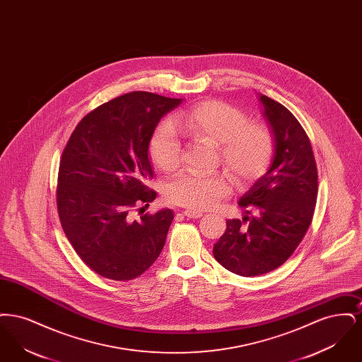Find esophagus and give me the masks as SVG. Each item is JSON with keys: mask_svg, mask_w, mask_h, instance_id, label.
Returning a JSON list of instances; mask_svg holds the SVG:
<instances>
[{"mask_svg": "<svg viewBox=\"0 0 362 362\" xmlns=\"http://www.w3.org/2000/svg\"><path fill=\"white\" fill-rule=\"evenodd\" d=\"M183 216H186V217H189V218H199V217H202V211H197V210L187 209V210L183 211Z\"/></svg>", "mask_w": 362, "mask_h": 362, "instance_id": "34e87169", "label": "esophagus"}]
</instances>
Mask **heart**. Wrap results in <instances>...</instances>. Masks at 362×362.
Masks as SVG:
<instances>
[{
	"instance_id": "obj_1",
	"label": "heart",
	"mask_w": 362,
	"mask_h": 362,
	"mask_svg": "<svg viewBox=\"0 0 362 362\" xmlns=\"http://www.w3.org/2000/svg\"><path fill=\"white\" fill-rule=\"evenodd\" d=\"M173 127L194 139L218 144V158L239 185L259 179L276 153V137L267 124L248 122L239 108L210 100L177 114L173 126L164 122L156 129L149 153L164 173H171L182 163V146ZM229 191L230 177L223 171L183 173L168 183L165 197L175 205L205 210L216 206Z\"/></svg>"
}]
</instances>
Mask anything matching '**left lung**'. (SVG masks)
Returning a JSON list of instances; mask_svg holds the SVG:
<instances>
[{
	"mask_svg": "<svg viewBox=\"0 0 362 362\" xmlns=\"http://www.w3.org/2000/svg\"><path fill=\"white\" fill-rule=\"evenodd\" d=\"M259 100L276 137L274 158L239 201L247 216L226 220L213 247L216 260L241 276H262L286 262L310 228L317 198V168L305 130L282 104L264 95Z\"/></svg>",
	"mask_w": 362,
	"mask_h": 362,
	"instance_id": "left-lung-1",
	"label": "left lung"
}]
</instances>
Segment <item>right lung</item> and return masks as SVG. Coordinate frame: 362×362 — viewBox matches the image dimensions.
Wrapping results in <instances>:
<instances>
[{
	"label": "right lung",
	"mask_w": 362,
	"mask_h": 362,
	"mask_svg": "<svg viewBox=\"0 0 362 362\" xmlns=\"http://www.w3.org/2000/svg\"><path fill=\"white\" fill-rule=\"evenodd\" d=\"M180 103L142 90L122 95L86 115L62 152L58 216L77 255L99 276L134 279L165 244L173 210L144 214L156 198L148 151L160 119Z\"/></svg>",
	"instance_id": "1"
}]
</instances>
